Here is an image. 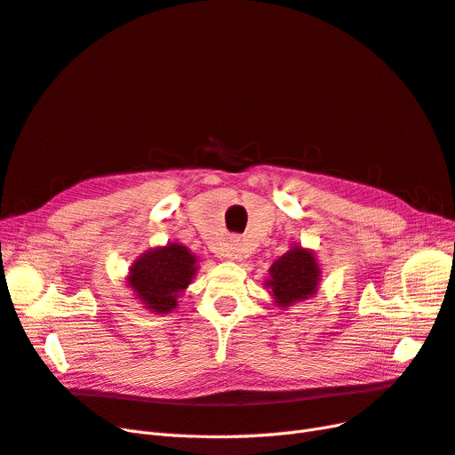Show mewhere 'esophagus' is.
<instances>
[{"mask_svg":"<svg viewBox=\"0 0 455 455\" xmlns=\"http://www.w3.org/2000/svg\"><path fill=\"white\" fill-rule=\"evenodd\" d=\"M222 254L229 259L241 261L243 259V243L239 239H229L222 250Z\"/></svg>","mask_w":455,"mask_h":455,"instance_id":"esophagus-1","label":"esophagus"}]
</instances>
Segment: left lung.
<instances>
[{"label": "left lung", "mask_w": 455, "mask_h": 455, "mask_svg": "<svg viewBox=\"0 0 455 455\" xmlns=\"http://www.w3.org/2000/svg\"><path fill=\"white\" fill-rule=\"evenodd\" d=\"M320 280L322 269L315 252L301 244H291L286 254L273 261L263 286L269 290L278 308H290L315 297Z\"/></svg>", "instance_id": "left-lung-1"}]
</instances>
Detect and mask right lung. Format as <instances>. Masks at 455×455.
<instances>
[{
    "label": "right lung",
    "mask_w": 455,
    "mask_h": 455,
    "mask_svg": "<svg viewBox=\"0 0 455 455\" xmlns=\"http://www.w3.org/2000/svg\"><path fill=\"white\" fill-rule=\"evenodd\" d=\"M197 256L180 243L147 250L133 259L126 284L139 305L152 315H169L179 307V297L197 273Z\"/></svg>",
    "instance_id": "add662e5"
}]
</instances>
